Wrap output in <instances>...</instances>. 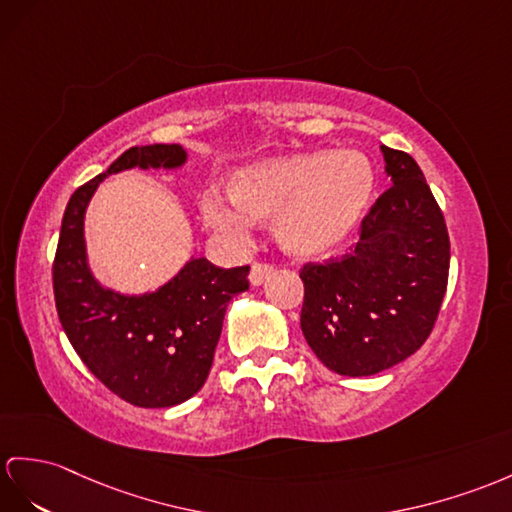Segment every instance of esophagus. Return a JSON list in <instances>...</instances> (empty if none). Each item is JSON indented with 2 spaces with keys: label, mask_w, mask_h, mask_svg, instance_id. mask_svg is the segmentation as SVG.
<instances>
[{
  "label": "esophagus",
  "mask_w": 512,
  "mask_h": 512,
  "mask_svg": "<svg viewBox=\"0 0 512 512\" xmlns=\"http://www.w3.org/2000/svg\"><path fill=\"white\" fill-rule=\"evenodd\" d=\"M273 273V267L267 263H254L252 269H249V282L252 286H260Z\"/></svg>",
  "instance_id": "esophagus-1"
}]
</instances>
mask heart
<instances>
[{
    "mask_svg": "<svg viewBox=\"0 0 512 512\" xmlns=\"http://www.w3.org/2000/svg\"><path fill=\"white\" fill-rule=\"evenodd\" d=\"M228 193L206 189L199 213L221 239L241 245L252 221H273L284 252L323 258L350 241L376 195V169L352 149L260 160L228 182Z\"/></svg>",
    "mask_w": 512,
    "mask_h": 512,
    "instance_id": "b5f03b06",
    "label": "heart"
}]
</instances>
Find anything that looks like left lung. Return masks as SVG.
Returning a JSON list of instances; mask_svg holds the SVG:
<instances>
[{
	"label": "left lung",
	"instance_id": "1",
	"mask_svg": "<svg viewBox=\"0 0 512 512\" xmlns=\"http://www.w3.org/2000/svg\"><path fill=\"white\" fill-rule=\"evenodd\" d=\"M393 186L360 223L352 254L299 271L302 332L341 376H373L426 343L450 273V236L413 156L382 145Z\"/></svg>",
	"mask_w": 512,
	"mask_h": 512
}]
</instances>
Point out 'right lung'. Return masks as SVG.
Segmentation results:
<instances>
[{"label":"right lung","instance_id":"add662e5","mask_svg":"<svg viewBox=\"0 0 512 512\" xmlns=\"http://www.w3.org/2000/svg\"><path fill=\"white\" fill-rule=\"evenodd\" d=\"M184 162L186 152L176 143L123 152L71 195L54 258L56 310L73 350L106 389L141 408L176 406L202 389L230 299L249 289V267L221 269L191 258L154 293L110 291L89 269L84 213L112 173L178 169Z\"/></svg>","mask_w":512,"mask_h":512}]
</instances>
